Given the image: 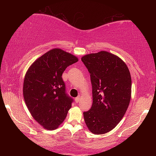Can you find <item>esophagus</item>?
<instances>
[{
	"label": "esophagus",
	"instance_id": "1",
	"mask_svg": "<svg viewBox=\"0 0 156 156\" xmlns=\"http://www.w3.org/2000/svg\"><path fill=\"white\" fill-rule=\"evenodd\" d=\"M80 100H81V97H80V96L75 98V102H76V103H79V102L80 101Z\"/></svg>",
	"mask_w": 156,
	"mask_h": 156
}]
</instances>
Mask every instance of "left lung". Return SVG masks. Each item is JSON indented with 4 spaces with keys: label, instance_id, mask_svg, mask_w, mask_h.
<instances>
[{
    "label": "left lung",
    "instance_id": "obj_1",
    "mask_svg": "<svg viewBox=\"0 0 156 156\" xmlns=\"http://www.w3.org/2000/svg\"><path fill=\"white\" fill-rule=\"evenodd\" d=\"M82 61L90 73L92 106L84 112L89 131L96 135L108 133L126 114L131 97V77L126 63L106 51L83 56Z\"/></svg>",
    "mask_w": 156,
    "mask_h": 156
}]
</instances>
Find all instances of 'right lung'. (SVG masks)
Instances as JSON below:
<instances>
[{"label":"right lung","mask_w":156,"mask_h":156,"mask_svg":"<svg viewBox=\"0 0 156 156\" xmlns=\"http://www.w3.org/2000/svg\"><path fill=\"white\" fill-rule=\"evenodd\" d=\"M78 58L54 48L37 58L27 69L23 82V97L33 119L47 130L63 122L73 100L65 92L62 73Z\"/></svg>","instance_id":"obj_1"}]
</instances>
